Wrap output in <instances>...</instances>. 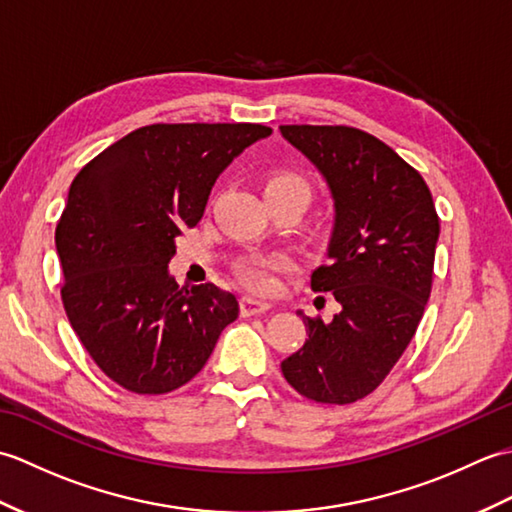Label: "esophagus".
Returning <instances> with one entry per match:
<instances>
[{
	"label": "esophagus",
	"instance_id": "esophagus-1",
	"mask_svg": "<svg viewBox=\"0 0 512 512\" xmlns=\"http://www.w3.org/2000/svg\"><path fill=\"white\" fill-rule=\"evenodd\" d=\"M239 308H242L244 317H253V314H262V312L270 310V303L259 301L255 297H242V303H239Z\"/></svg>",
	"mask_w": 512,
	"mask_h": 512
}]
</instances>
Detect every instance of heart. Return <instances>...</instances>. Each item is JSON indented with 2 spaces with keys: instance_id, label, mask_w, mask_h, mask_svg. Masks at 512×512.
<instances>
[{
  "instance_id": "1",
  "label": "heart",
  "mask_w": 512,
  "mask_h": 512,
  "mask_svg": "<svg viewBox=\"0 0 512 512\" xmlns=\"http://www.w3.org/2000/svg\"><path fill=\"white\" fill-rule=\"evenodd\" d=\"M266 191H301L310 198L308 182L295 173H277L266 182ZM288 268L290 259L284 255H253L239 264V277L257 292H273L279 286L277 275Z\"/></svg>"
}]
</instances>
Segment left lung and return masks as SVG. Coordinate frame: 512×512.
<instances>
[{"label": "left lung", "mask_w": 512, "mask_h": 512, "mask_svg": "<svg viewBox=\"0 0 512 512\" xmlns=\"http://www.w3.org/2000/svg\"><path fill=\"white\" fill-rule=\"evenodd\" d=\"M279 132L332 193L328 264L310 284L341 306L330 321L297 312L308 339L281 372L301 396L347 405L383 383L416 334L440 220L427 182L376 136L345 125H281Z\"/></svg>", "instance_id": "left-lung-1"}]
</instances>
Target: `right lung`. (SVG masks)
<instances>
[{
  "label": "right lung",
  "instance_id": "right-lung-1",
  "mask_svg": "<svg viewBox=\"0 0 512 512\" xmlns=\"http://www.w3.org/2000/svg\"><path fill=\"white\" fill-rule=\"evenodd\" d=\"M270 134L255 123L147 125L72 180L54 233L63 308L94 363L127 391L156 396L189 383L237 319L235 295L180 288L169 262L220 173Z\"/></svg>",
  "mask_w": 512,
  "mask_h": 512
}]
</instances>
